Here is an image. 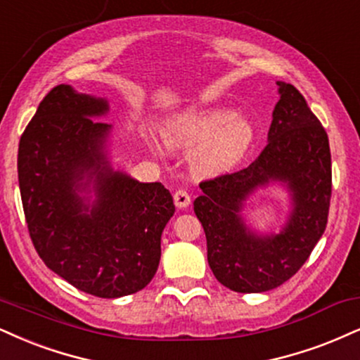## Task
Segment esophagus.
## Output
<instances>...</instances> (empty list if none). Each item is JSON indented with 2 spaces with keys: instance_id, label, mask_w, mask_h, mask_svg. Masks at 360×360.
I'll return each mask as SVG.
<instances>
[{
  "instance_id": "esophagus-1",
  "label": "esophagus",
  "mask_w": 360,
  "mask_h": 360,
  "mask_svg": "<svg viewBox=\"0 0 360 360\" xmlns=\"http://www.w3.org/2000/svg\"><path fill=\"white\" fill-rule=\"evenodd\" d=\"M173 202H175V205L179 208H187L192 200H190V195L185 190H176L173 193Z\"/></svg>"
}]
</instances>
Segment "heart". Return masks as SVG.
<instances>
[{"mask_svg":"<svg viewBox=\"0 0 360 360\" xmlns=\"http://www.w3.org/2000/svg\"><path fill=\"white\" fill-rule=\"evenodd\" d=\"M163 141L173 152H190L197 176H219L245 158L257 139L254 120L229 106H205L173 117L163 125Z\"/></svg>","mask_w":360,"mask_h":360,"instance_id":"heart-1","label":"heart"}]
</instances>
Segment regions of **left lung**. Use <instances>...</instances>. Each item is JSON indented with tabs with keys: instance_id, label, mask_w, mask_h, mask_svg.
Returning a JSON list of instances; mask_svg holds the SVG:
<instances>
[{
	"instance_id": "8db88e82",
	"label": "left lung",
	"mask_w": 360,
	"mask_h": 360,
	"mask_svg": "<svg viewBox=\"0 0 360 360\" xmlns=\"http://www.w3.org/2000/svg\"><path fill=\"white\" fill-rule=\"evenodd\" d=\"M278 98L264 152L243 170L202 181L193 202L207 237V259L221 285L259 294L282 285L309 259L327 225L332 192L327 133L290 83ZM277 184L291 208L281 233H259L245 220L246 200Z\"/></svg>"
}]
</instances>
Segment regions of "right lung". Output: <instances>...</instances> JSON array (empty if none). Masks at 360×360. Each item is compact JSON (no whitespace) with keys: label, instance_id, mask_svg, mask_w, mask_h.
<instances>
[{"label":"right lung","instance_id":"obj_1","mask_svg":"<svg viewBox=\"0 0 360 360\" xmlns=\"http://www.w3.org/2000/svg\"><path fill=\"white\" fill-rule=\"evenodd\" d=\"M101 96L58 85L18 148V181L30 237L48 269L78 290L135 294L153 278L175 205L162 184L112 165L113 125Z\"/></svg>","mask_w":360,"mask_h":360}]
</instances>
